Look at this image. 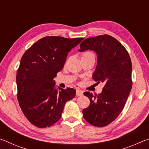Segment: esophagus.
Wrapping results in <instances>:
<instances>
[{
    "mask_svg": "<svg viewBox=\"0 0 149 149\" xmlns=\"http://www.w3.org/2000/svg\"><path fill=\"white\" fill-rule=\"evenodd\" d=\"M83 94H84V93H83V91H81V90H79V89L76 90V95L77 96H82Z\"/></svg>",
    "mask_w": 149,
    "mask_h": 149,
    "instance_id": "34e87169",
    "label": "esophagus"
}]
</instances>
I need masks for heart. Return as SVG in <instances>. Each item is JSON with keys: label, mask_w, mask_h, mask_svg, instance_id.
<instances>
[{"label": "heart", "mask_w": 149, "mask_h": 149, "mask_svg": "<svg viewBox=\"0 0 149 149\" xmlns=\"http://www.w3.org/2000/svg\"><path fill=\"white\" fill-rule=\"evenodd\" d=\"M90 54H93L92 53H91V52H85L84 54H83L82 56H87V55H90Z\"/></svg>", "instance_id": "obj_1"}]
</instances>
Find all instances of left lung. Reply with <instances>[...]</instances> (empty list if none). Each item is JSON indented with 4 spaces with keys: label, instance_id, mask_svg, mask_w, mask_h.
<instances>
[{
    "label": "left lung",
    "instance_id": "8db88e82",
    "mask_svg": "<svg viewBox=\"0 0 149 149\" xmlns=\"http://www.w3.org/2000/svg\"><path fill=\"white\" fill-rule=\"evenodd\" d=\"M87 50L97 55L93 79L104 86L99 95L84 93L90 99V105L82 112L90 124L104 127L116 120L124 107L132 86V61L124 47L108 35L84 40L78 50Z\"/></svg>",
    "mask_w": 149,
    "mask_h": 149
}]
</instances>
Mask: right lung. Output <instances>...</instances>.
Masks as SVG:
<instances>
[{
  "instance_id": "right-lung-1",
  "label": "right lung",
  "mask_w": 149,
  "mask_h": 149,
  "mask_svg": "<svg viewBox=\"0 0 149 149\" xmlns=\"http://www.w3.org/2000/svg\"><path fill=\"white\" fill-rule=\"evenodd\" d=\"M83 39L45 37L22 56L16 75L17 100L25 116L37 127L54 124L65 103L74 98L75 89L56 88L54 78L64 67L68 53Z\"/></svg>"
}]
</instances>
